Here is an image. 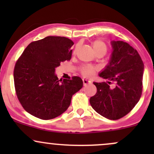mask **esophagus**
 <instances>
[{
    "instance_id": "obj_1",
    "label": "esophagus",
    "mask_w": 154,
    "mask_h": 154,
    "mask_svg": "<svg viewBox=\"0 0 154 154\" xmlns=\"http://www.w3.org/2000/svg\"><path fill=\"white\" fill-rule=\"evenodd\" d=\"M82 82H83V85H84V86L87 85L88 84H89V83H91V82L90 80H88L87 79H82Z\"/></svg>"
}]
</instances>
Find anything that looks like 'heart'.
Returning <instances> with one entry per match:
<instances>
[{
	"mask_svg": "<svg viewBox=\"0 0 154 154\" xmlns=\"http://www.w3.org/2000/svg\"><path fill=\"white\" fill-rule=\"evenodd\" d=\"M92 47H93V51L95 54H102L104 56L108 51V45L105 42L101 40H95L92 43ZM77 47L74 51V54L77 52ZM98 71V68L95 66H91V65H85L79 68V72L81 75L84 77H91L94 75L95 72Z\"/></svg>",
	"mask_w": 154,
	"mask_h": 154,
	"instance_id": "heart-1",
	"label": "heart"
}]
</instances>
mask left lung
Wrapping results in <instances>:
<instances>
[{
    "instance_id": "left-lung-1",
    "label": "left lung",
    "mask_w": 154,
    "mask_h": 154,
    "mask_svg": "<svg viewBox=\"0 0 154 154\" xmlns=\"http://www.w3.org/2000/svg\"><path fill=\"white\" fill-rule=\"evenodd\" d=\"M110 62L99 74L108 82H93L97 92L90 103L97 113L109 119L122 118L139 101L143 91L144 64L136 49L123 41H112ZM114 83L116 85L111 87Z\"/></svg>"
}]
</instances>
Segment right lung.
<instances>
[{
	"mask_svg": "<svg viewBox=\"0 0 154 154\" xmlns=\"http://www.w3.org/2000/svg\"><path fill=\"white\" fill-rule=\"evenodd\" d=\"M73 45L65 37L48 36L29 43L16 62L17 96L24 110L35 117L48 120L61 115L82 88L80 77L59 79L54 72L60 63L71 59Z\"/></svg>",
	"mask_w": 154,
	"mask_h": 154,
	"instance_id": "add662e5",
	"label": "right lung"
}]
</instances>
